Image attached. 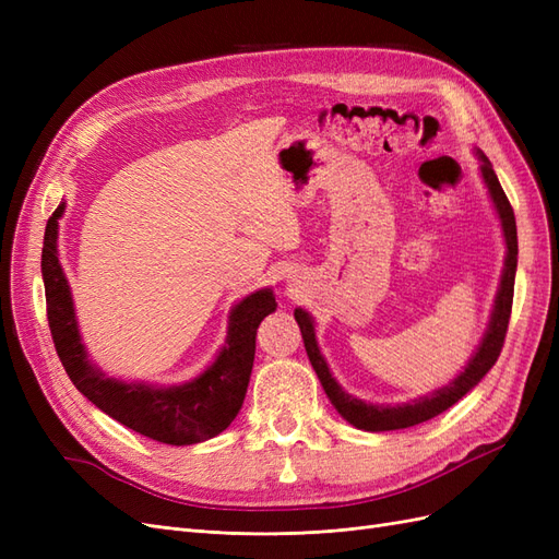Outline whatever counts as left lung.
Wrapping results in <instances>:
<instances>
[{
	"mask_svg": "<svg viewBox=\"0 0 559 559\" xmlns=\"http://www.w3.org/2000/svg\"><path fill=\"white\" fill-rule=\"evenodd\" d=\"M480 156V173L483 179L489 189V195H492L501 226H503V235H506V247H509V253H506V267H503V277H501V286L497 294V306L492 312V321H489V329L485 333V341L478 347L476 357L468 361V366L464 368V373L456 378L454 382H450L448 386H441L438 392H433L431 396H421L413 403H403V405H370L364 403L359 399H354L349 394H345L341 384H337L331 373L329 366L324 361V357L319 354L317 341H314V326L308 317V312L296 310L294 317L300 326L302 333V345H306V352L310 357V364L314 368V373L324 386L326 396L331 399V403L335 405V411L341 413L349 425H354L357 429L364 431H394V429H408L415 425H421L436 415L445 413L448 408L460 401L462 396H466L473 386H476L485 376L487 370L492 368L499 359L503 341H506V331H509V319H511V308H513V286H515V267H518V230H515V214L509 198H506L501 183L492 170V163L487 160V156Z\"/></svg>",
	"mask_w": 559,
	"mask_h": 559,
	"instance_id": "8db88e82",
	"label": "left lung"
}]
</instances>
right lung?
Segmentation results:
<instances>
[{"label":"right lung","instance_id":"add662e5","mask_svg":"<svg viewBox=\"0 0 559 559\" xmlns=\"http://www.w3.org/2000/svg\"><path fill=\"white\" fill-rule=\"evenodd\" d=\"M60 214L62 207H58L46 224L41 273L50 337L74 386L99 411L151 441L191 445L222 433L242 408L253 352H257V329L261 319L277 308L273 292L263 289L251 294L233 310L226 347L198 380L181 386L156 389L105 378L86 359L79 341L70 286H67L56 249Z\"/></svg>","mask_w":559,"mask_h":559}]
</instances>
